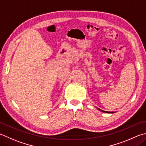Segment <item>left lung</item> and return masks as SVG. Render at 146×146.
<instances>
[{
  "label": "left lung",
  "mask_w": 146,
  "mask_h": 146,
  "mask_svg": "<svg viewBox=\"0 0 146 146\" xmlns=\"http://www.w3.org/2000/svg\"><path fill=\"white\" fill-rule=\"evenodd\" d=\"M98 109H99V108H98ZM99 110L102 111V112H106V113H113V112H107V111H103V110H100V109H99Z\"/></svg>",
  "instance_id": "8db88e82"
}]
</instances>
